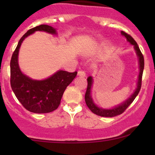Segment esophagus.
Listing matches in <instances>:
<instances>
[{"mask_svg":"<svg viewBox=\"0 0 155 155\" xmlns=\"http://www.w3.org/2000/svg\"><path fill=\"white\" fill-rule=\"evenodd\" d=\"M78 75L79 76H81V77H84L85 76H86V73L84 70H80L78 71Z\"/></svg>","mask_w":155,"mask_h":155,"instance_id":"1","label":"esophagus"}]
</instances>
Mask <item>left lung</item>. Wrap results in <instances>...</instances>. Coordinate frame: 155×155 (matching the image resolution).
<instances>
[{
  "label": "left lung",
  "mask_w": 155,
  "mask_h": 155,
  "mask_svg": "<svg viewBox=\"0 0 155 155\" xmlns=\"http://www.w3.org/2000/svg\"><path fill=\"white\" fill-rule=\"evenodd\" d=\"M122 35H123L126 38L127 41L130 42L132 45L134 46L135 49L136 51V54L138 55V59H139V68H140V72H139V76H138V84H137V88L136 91L134 92V93L131 95L130 97H129V99H127L125 102H124L123 104H122L120 106H117V107L112 108V109H103L97 107L96 105L94 104L92 99L90 95V90H91L92 84V79L91 76H89L87 78V91L85 93V102H86L87 106L90 108V111L92 113L95 114L96 115H98L101 117H113L117 115H120L121 114H122L123 112L127 109V108L133 103V101H134V99L136 98V96L138 95V94L139 93L140 87H141V81H142V76H143V68H144V59H143V56L142 54L141 51H140L139 47L137 44L136 41L133 39V38L130 35L127 34L125 32L122 31L121 32Z\"/></svg>",
  "instance_id": "1"
}]
</instances>
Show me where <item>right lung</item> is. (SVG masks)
<instances>
[{
  "instance_id": "right-lung-1",
  "label": "right lung",
  "mask_w": 155,
  "mask_h": 155,
  "mask_svg": "<svg viewBox=\"0 0 155 155\" xmlns=\"http://www.w3.org/2000/svg\"><path fill=\"white\" fill-rule=\"evenodd\" d=\"M38 31L56 34V31L51 26L40 25L30 29L23 35L11 59L10 83L14 93L24 108L33 113L45 114L58 108L64 91L76 77L77 71H59L42 81L30 79L21 72L18 65L19 47L27 36Z\"/></svg>"
}]
</instances>
